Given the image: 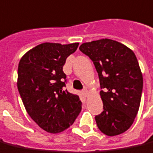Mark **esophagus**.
I'll return each mask as SVG.
<instances>
[{"mask_svg": "<svg viewBox=\"0 0 153 153\" xmlns=\"http://www.w3.org/2000/svg\"><path fill=\"white\" fill-rule=\"evenodd\" d=\"M82 93H83V96L84 97H87L88 96V89L87 88H84L83 90H82Z\"/></svg>", "mask_w": 153, "mask_h": 153, "instance_id": "obj_1", "label": "esophagus"}]
</instances>
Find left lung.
I'll return each instance as SVG.
<instances>
[{
	"label": "left lung",
	"instance_id": "8db88e82",
	"mask_svg": "<svg viewBox=\"0 0 153 153\" xmlns=\"http://www.w3.org/2000/svg\"><path fill=\"white\" fill-rule=\"evenodd\" d=\"M80 51L93 62L99 75L104 111L95 117L102 133L114 136L133 124L140 108L143 75L135 54L120 42L101 39L86 42Z\"/></svg>",
	"mask_w": 153,
	"mask_h": 153
}]
</instances>
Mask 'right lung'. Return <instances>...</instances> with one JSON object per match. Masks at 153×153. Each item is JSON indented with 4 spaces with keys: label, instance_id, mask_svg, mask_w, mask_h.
<instances>
[{
    "label": "right lung",
    "instance_id": "add662e5",
    "mask_svg": "<svg viewBox=\"0 0 153 153\" xmlns=\"http://www.w3.org/2000/svg\"><path fill=\"white\" fill-rule=\"evenodd\" d=\"M79 43H43L22 56L17 85L25 108L35 123L48 133L69 128L81 111L77 95L64 90L65 60L76 51Z\"/></svg>",
    "mask_w": 153,
    "mask_h": 153
}]
</instances>
